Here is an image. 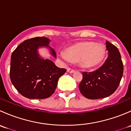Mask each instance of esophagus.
Instances as JSON below:
<instances>
[{
  "label": "esophagus",
  "instance_id": "1",
  "mask_svg": "<svg viewBox=\"0 0 131 131\" xmlns=\"http://www.w3.org/2000/svg\"><path fill=\"white\" fill-rule=\"evenodd\" d=\"M67 72H69V73H73V72H75V70L71 68H67Z\"/></svg>",
  "mask_w": 131,
  "mask_h": 131
}]
</instances>
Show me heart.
<instances>
[{
  "label": "heart",
  "mask_w": 131,
  "mask_h": 131,
  "mask_svg": "<svg viewBox=\"0 0 131 131\" xmlns=\"http://www.w3.org/2000/svg\"><path fill=\"white\" fill-rule=\"evenodd\" d=\"M106 50L102 44L92 41L78 43L61 52L59 56L65 61H79L84 68H93L101 64L106 56Z\"/></svg>",
  "instance_id": "heart-1"
}]
</instances>
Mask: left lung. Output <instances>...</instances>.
I'll use <instances>...</instances> for the list:
<instances>
[{
  "instance_id": "8db88e82",
  "label": "left lung",
  "mask_w": 131,
  "mask_h": 131,
  "mask_svg": "<svg viewBox=\"0 0 131 131\" xmlns=\"http://www.w3.org/2000/svg\"><path fill=\"white\" fill-rule=\"evenodd\" d=\"M108 58L100 68L92 72H82L79 84L80 92L86 98L97 100L108 97L119 85L124 72V65L118 49L106 42Z\"/></svg>"
}]
</instances>
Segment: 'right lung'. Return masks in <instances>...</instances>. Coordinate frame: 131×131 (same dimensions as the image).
I'll list each match as a JSON object with an SVG mask.
<instances>
[{
  "label": "right lung",
  "mask_w": 131,
  "mask_h": 131,
  "mask_svg": "<svg viewBox=\"0 0 131 131\" xmlns=\"http://www.w3.org/2000/svg\"><path fill=\"white\" fill-rule=\"evenodd\" d=\"M50 40L45 37H34L22 42L13 52L10 58V79L16 90L29 99H45L55 91L59 78L66 72L49 59L39 57L37 49L46 46L56 58L49 47Z\"/></svg>",
  "instance_id": "right-lung-1"
}]
</instances>
